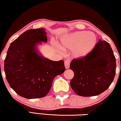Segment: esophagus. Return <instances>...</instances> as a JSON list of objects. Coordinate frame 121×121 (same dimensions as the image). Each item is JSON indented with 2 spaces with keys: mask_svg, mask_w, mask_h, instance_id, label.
Instances as JSON below:
<instances>
[{
  "mask_svg": "<svg viewBox=\"0 0 121 121\" xmlns=\"http://www.w3.org/2000/svg\"><path fill=\"white\" fill-rule=\"evenodd\" d=\"M70 64V61L69 59H66V60L65 61V66L66 69H68L69 68Z\"/></svg>",
  "mask_w": 121,
  "mask_h": 121,
  "instance_id": "esophagus-1",
  "label": "esophagus"
}]
</instances>
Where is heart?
Returning <instances> with one entry per match:
<instances>
[{
	"label": "heart",
	"instance_id": "1",
	"mask_svg": "<svg viewBox=\"0 0 121 121\" xmlns=\"http://www.w3.org/2000/svg\"><path fill=\"white\" fill-rule=\"evenodd\" d=\"M97 38L93 32L78 31L62 38L61 44L63 48L73 50V55L76 58H82L93 50Z\"/></svg>",
	"mask_w": 121,
	"mask_h": 121
}]
</instances>
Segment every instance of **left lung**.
<instances>
[{"instance_id":"obj_1","label":"left lung","mask_w":121,"mask_h":121,"mask_svg":"<svg viewBox=\"0 0 121 121\" xmlns=\"http://www.w3.org/2000/svg\"><path fill=\"white\" fill-rule=\"evenodd\" d=\"M116 60L106 41L99 40L89 54L73 59L70 68L74 73L70 86L77 95L91 97L105 91L115 76Z\"/></svg>"}]
</instances>
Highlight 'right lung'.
Instances as JSON below:
<instances>
[{
  "instance_id": "add662e5",
  "label": "right lung",
  "mask_w": 121,
  "mask_h": 121,
  "mask_svg": "<svg viewBox=\"0 0 121 121\" xmlns=\"http://www.w3.org/2000/svg\"><path fill=\"white\" fill-rule=\"evenodd\" d=\"M42 42H48L44 29L26 30L11 43L4 61L10 86L26 99L46 96L54 77L65 69L63 60L52 61L39 55L36 45Z\"/></svg>"
}]
</instances>
